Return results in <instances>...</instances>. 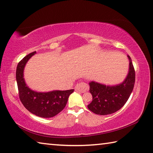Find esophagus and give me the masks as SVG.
I'll list each match as a JSON object with an SVG mask.
<instances>
[{
  "label": "esophagus",
  "mask_w": 153,
  "mask_h": 153,
  "mask_svg": "<svg viewBox=\"0 0 153 153\" xmlns=\"http://www.w3.org/2000/svg\"><path fill=\"white\" fill-rule=\"evenodd\" d=\"M89 90V85L85 82H79L75 87V90L81 93H84Z\"/></svg>",
  "instance_id": "1"
}]
</instances>
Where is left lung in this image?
<instances>
[{
  "instance_id": "left-lung-1",
  "label": "left lung",
  "mask_w": 153,
  "mask_h": 153,
  "mask_svg": "<svg viewBox=\"0 0 153 153\" xmlns=\"http://www.w3.org/2000/svg\"><path fill=\"white\" fill-rule=\"evenodd\" d=\"M130 62L128 74L123 83L115 86H106L97 82L90 83V92L92 101L88 105V109L99 115H108L114 113L126 104L134 88L135 70L132 59Z\"/></svg>"
}]
</instances>
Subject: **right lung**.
Wrapping results in <instances>:
<instances>
[{
  "instance_id": "add662e5",
  "label": "right lung",
  "mask_w": 153,
  "mask_h": 153,
  "mask_svg": "<svg viewBox=\"0 0 153 153\" xmlns=\"http://www.w3.org/2000/svg\"><path fill=\"white\" fill-rule=\"evenodd\" d=\"M36 53L32 52L19 62L16 71L19 96L22 104L30 113L42 118L53 117L63 110L69 95L74 90H55L50 92H36L27 87L23 78L25 65L31 56Z\"/></svg>"
}]
</instances>
